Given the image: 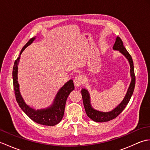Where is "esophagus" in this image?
<instances>
[{"label":"esophagus","mask_w":150,"mask_h":150,"mask_svg":"<svg viewBox=\"0 0 150 150\" xmlns=\"http://www.w3.org/2000/svg\"><path fill=\"white\" fill-rule=\"evenodd\" d=\"M74 84L77 88L81 86L84 83V79L81 75L76 76L74 79Z\"/></svg>","instance_id":"1"}]
</instances>
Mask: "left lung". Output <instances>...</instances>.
Masks as SVG:
<instances>
[{"label":"left lung","mask_w":150,"mask_h":150,"mask_svg":"<svg viewBox=\"0 0 150 150\" xmlns=\"http://www.w3.org/2000/svg\"><path fill=\"white\" fill-rule=\"evenodd\" d=\"M113 49L114 50L119 51L128 60L130 65V68H131L130 69V75H131L132 77V81L131 82H130L128 91H127L123 100L114 110L109 111V112H101V111L94 110L91 106L90 97L88 90H86V89H82L81 93L86 113L89 118H90L91 120L95 121V122H108V121H110L115 119V118H116L124 110V108L126 107L127 104H128L130 98H131L132 96L133 91H134L135 86V75L134 72L133 62L132 56L130 55V54L126 50L125 47L124 46L122 41L120 39V37H117L116 38L115 42L114 44Z\"/></svg>","instance_id":"1"}]
</instances>
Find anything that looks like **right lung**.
<instances>
[{
	"label": "right lung",
	"instance_id": "1",
	"mask_svg": "<svg viewBox=\"0 0 150 150\" xmlns=\"http://www.w3.org/2000/svg\"><path fill=\"white\" fill-rule=\"evenodd\" d=\"M35 39V37L31 38L25 44V46L22 47L20 53V55L25 48L32 43ZM20 55L15 60L13 68L12 73L13 81V89L15 91L16 100H17V103L22 111L34 122L45 126H52L56 125L62 119L64 113L67 98H68L69 94L75 88L73 81L72 80H69L60 89L56 95L53 104L50 107L46 108V109L37 110H34L25 103L24 99L22 98L20 93V91H19V84L17 81V73L18 64L21 57Z\"/></svg>",
	"mask_w": 150,
	"mask_h": 150
}]
</instances>
